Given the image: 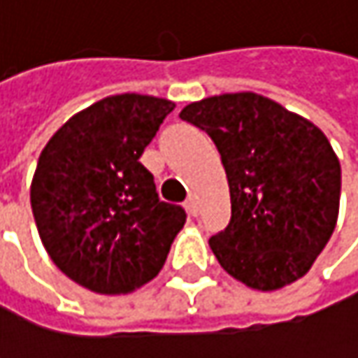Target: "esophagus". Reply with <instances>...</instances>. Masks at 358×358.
Listing matches in <instances>:
<instances>
[{
	"label": "esophagus",
	"instance_id": "obj_1",
	"mask_svg": "<svg viewBox=\"0 0 358 358\" xmlns=\"http://www.w3.org/2000/svg\"><path fill=\"white\" fill-rule=\"evenodd\" d=\"M184 207L188 209V213H190V215H199V201H196V196H192V194H190V196L186 199Z\"/></svg>",
	"mask_w": 358,
	"mask_h": 358
}]
</instances>
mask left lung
I'll list each match as a JSON object with an SVG mask.
<instances>
[{
  "label": "left lung",
  "mask_w": 358,
  "mask_h": 358,
  "mask_svg": "<svg viewBox=\"0 0 358 358\" xmlns=\"http://www.w3.org/2000/svg\"><path fill=\"white\" fill-rule=\"evenodd\" d=\"M184 122L215 143L230 186V224L209 238L220 265L257 290L303 278L340 207V162L309 120L257 93L190 103Z\"/></svg>",
  "instance_id": "1"
}]
</instances>
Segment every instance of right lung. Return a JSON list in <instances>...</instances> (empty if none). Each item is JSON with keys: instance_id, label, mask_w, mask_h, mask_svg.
<instances>
[{"instance_id": "obj_1", "label": "right lung", "mask_w": 358, "mask_h": 358, "mask_svg": "<svg viewBox=\"0 0 358 358\" xmlns=\"http://www.w3.org/2000/svg\"><path fill=\"white\" fill-rule=\"evenodd\" d=\"M176 108L113 95L70 117L45 145L31 186L38 236L53 263L99 294H124L164 267L186 211L159 199L141 164Z\"/></svg>"}]
</instances>
